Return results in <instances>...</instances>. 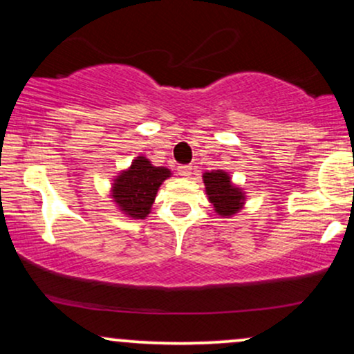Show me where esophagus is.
I'll use <instances>...</instances> for the list:
<instances>
[{"label": "esophagus", "mask_w": 354, "mask_h": 354, "mask_svg": "<svg viewBox=\"0 0 354 354\" xmlns=\"http://www.w3.org/2000/svg\"><path fill=\"white\" fill-rule=\"evenodd\" d=\"M191 173H193V168H191V166H188V165L178 166V174H180V176H183V178H189Z\"/></svg>", "instance_id": "obj_1"}]
</instances>
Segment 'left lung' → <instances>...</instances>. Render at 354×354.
I'll use <instances>...</instances> for the list:
<instances>
[{"instance_id":"left-lung-1","label":"left lung","mask_w":354,"mask_h":354,"mask_svg":"<svg viewBox=\"0 0 354 354\" xmlns=\"http://www.w3.org/2000/svg\"><path fill=\"white\" fill-rule=\"evenodd\" d=\"M203 181H205L208 200L219 216L230 218L243 208L245 193L231 183L228 173L223 169H213L203 174Z\"/></svg>"}]
</instances>
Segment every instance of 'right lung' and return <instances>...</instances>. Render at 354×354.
Returning <instances> with one entry per match:
<instances>
[{
	"label": "right lung",
	"mask_w": 354,
	"mask_h": 354,
	"mask_svg": "<svg viewBox=\"0 0 354 354\" xmlns=\"http://www.w3.org/2000/svg\"><path fill=\"white\" fill-rule=\"evenodd\" d=\"M171 171L165 166H153L145 156L133 160L131 166L115 178L111 198L128 218L145 219L151 211L158 189Z\"/></svg>",
	"instance_id": "1"
}]
</instances>
